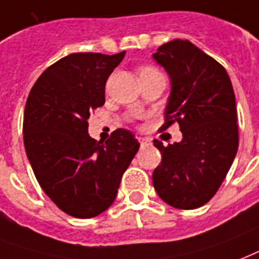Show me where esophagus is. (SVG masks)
<instances>
[{"instance_id": "34e87169", "label": "esophagus", "mask_w": 259, "mask_h": 259, "mask_svg": "<svg viewBox=\"0 0 259 259\" xmlns=\"http://www.w3.org/2000/svg\"><path fill=\"white\" fill-rule=\"evenodd\" d=\"M138 143L141 144V147H147L151 144V141L148 140V138H144V137H138Z\"/></svg>"}]
</instances>
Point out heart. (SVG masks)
Returning <instances> with one entry per match:
<instances>
[{
	"instance_id": "obj_1",
	"label": "heart",
	"mask_w": 259,
	"mask_h": 259,
	"mask_svg": "<svg viewBox=\"0 0 259 259\" xmlns=\"http://www.w3.org/2000/svg\"><path fill=\"white\" fill-rule=\"evenodd\" d=\"M151 70H156V69L151 68V66H141V68L138 69V74L144 72H151Z\"/></svg>"
}]
</instances>
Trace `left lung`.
<instances>
[{
    "label": "left lung",
    "mask_w": 259,
    "mask_h": 259,
    "mask_svg": "<svg viewBox=\"0 0 259 259\" xmlns=\"http://www.w3.org/2000/svg\"><path fill=\"white\" fill-rule=\"evenodd\" d=\"M152 57L171 78L160 129L178 122L183 136L167 147L153 140L161 163L152 182L165 204L200 208L216 194L238 152L234 88L226 69L189 40L161 45Z\"/></svg>",
    "instance_id": "left-lung-1"
}]
</instances>
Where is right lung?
I'll return each instance as SVG.
<instances>
[{
	"label": "right lung",
	"instance_id": "1",
	"mask_svg": "<svg viewBox=\"0 0 259 259\" xmlns=\"http://www.w3.org/2000/svg\"><path fill=\"white\" fill-rule=\"evenodd\" d=\"M125 51L74 53L45 70L24 110V147L37 182L61 210L91 219L111 206L140 144L116 129L106 143L88 134V118L104 104L108 76Z\"/></svg>",
	"mask_w": 259,
	"mask_h": 259
}]
</instances>
